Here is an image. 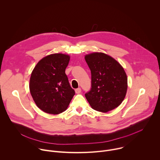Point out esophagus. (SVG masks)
I'll return each instance as SVG.
<instances>
[{"mask_svg":"<svg viewBox=\"0 0 160 160\" xmlns=\"http://www.w3.org/2000/svg\"><path fill=\"white\" fill-rule=\"evenodd\" d=\"M81 88H77L75 89V92L76 94H80L81 92Z\"/></svg>","mask_w":160,"mask_h":160,"instance_id":"obj_1","label":"esophagus"}]
</instances>
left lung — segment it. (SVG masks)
<instances>
[{"label":"left lung","mask_w":160,"mask_h":160,"mask_svg":"<svg viewBox=\"0 0 160 160\" xmlns=\"http://www.w3.org/2000/svg\"><path fill=\"white\" fill-rule=\"evenodd\" d=\"M91 72V88L85 96L94 109L106 112L117 108L127 90V77L121 64L102 52L85 56Z\"/></svg>","instance_id":"1"}]
</instances>
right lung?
<instances>
[{
	"instance_id": "add662e5",
	"label": "right lung",
	"mask_w": 160,
	"mask_h": 160,
	"mask_svg": "<svg viewBox=\"0 0 160 160\" xmlns=\"http://www.w3.org/2000/svg\"><path fill=\"white\" fill-rule=\"evenodd\" d=\"M70 59L66 54H50L42 58L32 73L30 93L36 105L45 112H62L75 94L65 73Z\"/></svg>"
}]
</instances>
